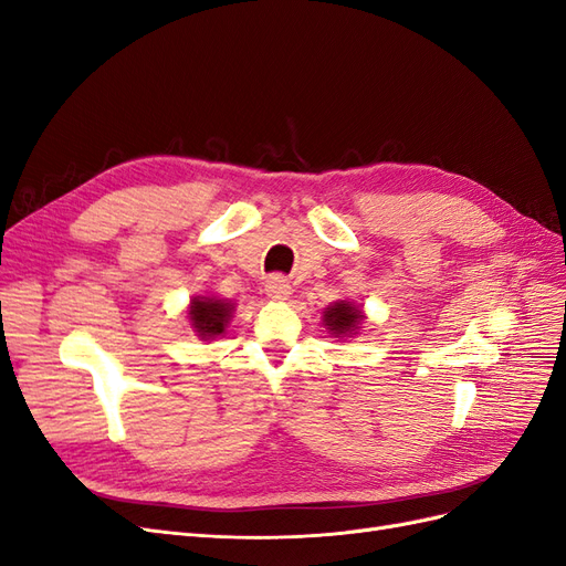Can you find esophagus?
<instances>
[{"label":"esophagus","mask_w":566,"mask_h":566,"mask_svg":"<svg viewBox=\"0 0 566 566\" xmlns=\"http://www.w3.org/2000/svg\"><path fill=\"white\" fill-rule=\"evenodd\" d=\"M264 293H266V297L273 300V302H283V300H287L290 295H293V285H290V283H287L285 279H281V276H273V279L266 281Z\"/></svg>","instance_id":"1"}]
</instances>
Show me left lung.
<instances>
[{"mask_svg":"<svg viewBox=\"0 0 566 566\" xmlns=\"http://www.w3.org/2000/svg\"><path fill=\"white\" fill-rule=\"evenodd\" d=\"M321 321L325 325V331L331 333V337L352 339L358 335V331L364 328L366 314L358 304L347 302V300H337V302L325 306Z\"/></svg>","mask_w":566,"mask_h":566,"instance_id":"1","label":"left lung"}]
</instances>
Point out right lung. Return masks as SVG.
Instances as JSON below:
<instances>
[{"label": "right lung", "mask_w": 566, "mask_h": 566, "mask_svg": "<svg viewBox=\"0 0 566 566\" xmlns=\"http://www.w3.org/2000/svg\"><path fill=\"white\" fill-rule=\"evenodd\" d=\"M235 302L217 295H196L186 306V318L200 339H217L227 333Z\"/></svg>", "instance_id": "add662e5"}]
</instances>
